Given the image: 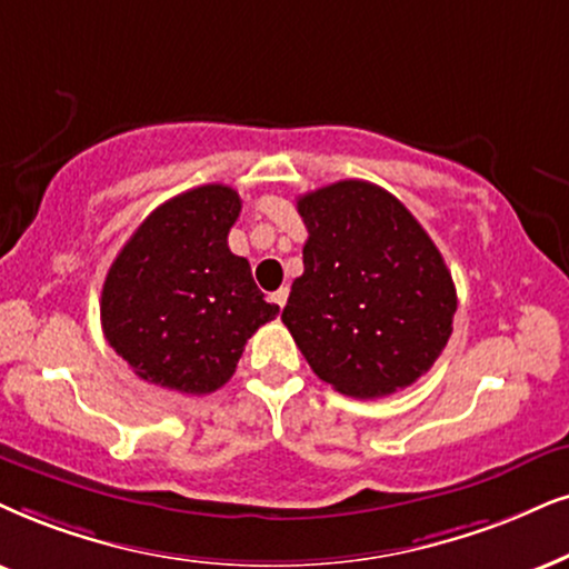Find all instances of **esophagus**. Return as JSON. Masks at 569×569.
I'll list each match as a JSON object with an SVG mask.
<instances>
[{
    "label": "esophagus",
    "mask_w": 569,
    "mask_h": 569,
    "mask_svg": "<svg viewBox=\"0 0 569 569\" xmlns=\"http://www.w3.org/2000/svg\"><path fill=\"white\" fill-rule=\"evenodd\" d=\"M270 301L272 305H278L280 309L286 307V301H289V289H278V291H272L270 293Z\"/></svg>",
    "instance_id": "1"
}]
</instances>
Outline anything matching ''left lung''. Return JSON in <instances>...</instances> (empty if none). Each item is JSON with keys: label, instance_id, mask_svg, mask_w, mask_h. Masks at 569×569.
Wrapping results in <instances>:
<instances>
[{"label": "left lung", "instance_id": "obj_1", "mask_svg": "<svg viewBox=\"0 0 569 569\" xmlns=\"http://www.w3.org/2000/svg\"><path fill=\"white\" fill-rule=\"evenodd\" d=\"M305 272L280 320L336 391L378 399L426 376L451 336L457 289L441 251L401 201L368 181L297 199Z\"/></svg>", "mask_w": 569, "mask_h": 569}]
</instances>
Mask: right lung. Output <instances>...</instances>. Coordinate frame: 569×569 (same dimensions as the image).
I'll use <instances>...</instances> for the list:
<instances>
[{
	"label": "right lung",
	"mask_w": 569,
	"mask_h": 569,
	"mask_svg": "<svg viewBox=\"0 0 569 569\" xmlns=\"http://www.w3.org/2000/svg\"><path fill=\"white\" fill-rule=\"evenodd\" d=\"M239 212L231 186H199L157 207L114 257L102 330L147 383L191 397L218 391L257 328L280 312L228 249Z\"/></svg>",
	"instance_id": "1"
}]
</instances>
